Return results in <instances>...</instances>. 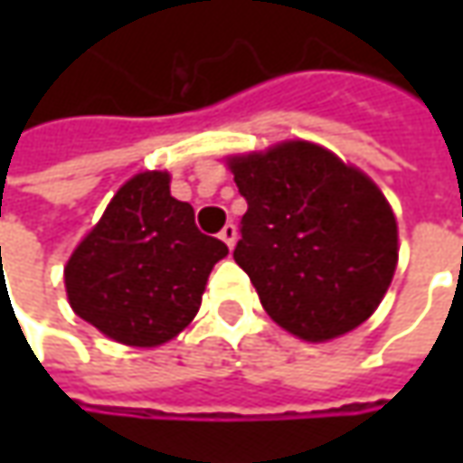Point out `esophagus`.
I'll return each instance as SVG.
<instances>
[{
    "instance_id": "34e87169",
    "label": "esophagus",
    "mask_w": 463,
    "mask_h": 463,
    "mask_svg": "<svg viewBox=\"0 0 463 463\" xmlns=\"http://www.w3.org/2000/svg\"><path fill=\"white\" fill-rule=\"evenodd\" d=\"M219 237H222V240L226 241L229 247H234V241H237V226L229 222L226 226H223L222 232H219Z\"/></svg>"
}]
</instances>
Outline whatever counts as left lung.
Masks as SVG:
<instances>
[{"label":"left lung","mask_w":463,"mask_h":463,"mask_svg":"<svg viewBox=\"0 0 463 463\" xmlns=\"http://www.w3.org/2000/svg\"><path fill=\"white\" fill-rule=\"evenodd\" d=\"M229 169L247 201L234 260L270 319L309 343L365 322L397 268V219L373 180L309 141Z\"/></svg>","instance_id":"obj_1"}]
</instances>
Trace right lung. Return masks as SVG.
Listing matches in <instances>:
<instances>
[{
	"instance_id": "add662e5",
	"label": "right lung",
	"mask_w": 463,
	"mask_h": 463,
	"mask_svg": "<svg viewBox=\"0 0 463 463\" xmlns=\"http://www.w3.org/2000/svg\"><path fill=\"white\" fill-rule=\"evenodd\" d=\"M226 255L222 240L201 234L193 205L169 195L167 172H138L66 262V296L116 343L162 345L193 322Z\"/></svg>"
}]
</instances>
